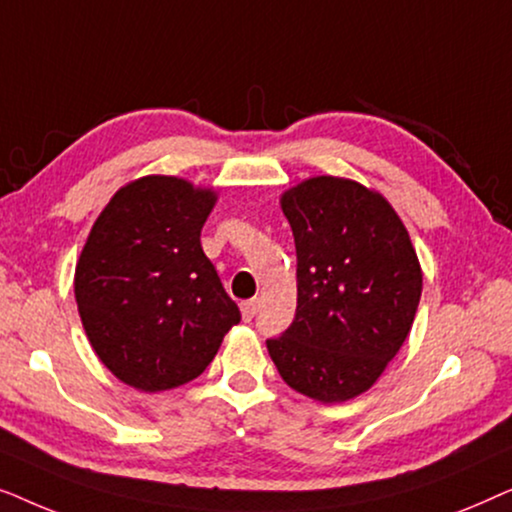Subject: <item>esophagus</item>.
Returning a JSON list of instances; mask_svg holds the SVG:
<instances>
[{
    "instance_id": "34e87169",
    "label": "esophagus",
    "mask_w": 512,
    "mask_h": 512,
    "mask_svg": "<svg viewBox=\"0 0 512 512\" xmlns=\"http://www.w3.org/2000/svg\"><path fill=\"white\" fill-rule=\"evenodd\" d=\"M242 307V319L244 321H251L256 317V307H258V300L251 298V300H244V303L240 305Z\"/></svg>"
}]
</instances>
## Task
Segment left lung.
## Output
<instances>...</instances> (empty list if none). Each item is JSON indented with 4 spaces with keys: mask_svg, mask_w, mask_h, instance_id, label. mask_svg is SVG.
<instances>
[{
    "mask_svg": "<svg viewBox=\"0 0 512 512\" xmlns=\"http://www.w3.org/2000/svg\"><path fill=\"white\" fill-rule=\"evenodd\" d=\"M296 242L298 305L268 352L291 389L340 403L375 384L422 296L410 235L380 193L314 177L282 195Z\"/></svg>",
    "mask_w": 512,
    "mask_h": 512,
    "instance_id": "1",
    "label": "left lung"
}]
</instances>
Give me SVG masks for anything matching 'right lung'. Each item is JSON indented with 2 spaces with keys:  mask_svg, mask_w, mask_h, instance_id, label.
<instances>
[{
  "mask_svg": "<svg viewBox=\"0 0 512 512\" xmlns=\"http://www.w3.org/2000/svg\"><path fill=\"white\" fill-rule=\"evenodd\" d=\"M214 191L177 177L121 188L97 216L76 263L74 293L88 340L130 387L191 382L240 324L200 244Z\"/></svg>",
  "mask_w": 512,
  "mask_h": 512,
  "instance_id": "obj_1",
  "label": "right lung"
}]
</instances>
